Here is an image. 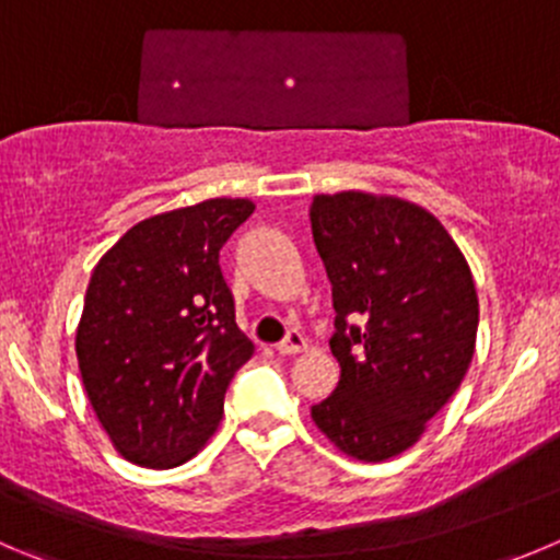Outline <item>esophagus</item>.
I'll return each mask as SVG.
<instances>
[{
  "label": "esophagus",
  "mask_w": 560,
  "mask_h": 560,
  "mask_svg": "<svg viewBox=\"0 0 560 560\" xmlns=\"http://www.w3.org/2000/svg\"><path fill=\"white\" fill-rule=\"evenodd\" d=\"M306 348V339H304V334L301 331H295V328H292L290 334H287L284 339H281L279 345H276V351L281 353V357H295V353H301Z\"/></svg>",
  "instance_id": "obj_1"
}]
</instances>
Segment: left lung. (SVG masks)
I'll use <instances>...</instances> for the list:
<instances>
[{"label": "left lung", "instance_id": "left-lung-1", "mask_svg": "<svg viewBox=\"0 0 560 560\" xmlns=\"http://www.w3.org/2000/svg\"><path fill=\"white\" fill-rule=\"evenodd\" d=\"M312 237L334 298V395L315 425L359 462L409 451L467 375L478 292L447 229L417 203L345 190L315 196Z\"/></svg>", "mask_w": 560, "mask_h": 560}]
</instances>
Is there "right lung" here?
<instances>
[{"instance_id": "1", "label": "right lung", "mask_w": 560, "mask_h": 560, "mask_svg": "<svg viewBox=\"0 0 560 560\" xmlns=\"http://www.w3.org/2000/svg\"><path fill=\"white\" fill-rule=\"evenodd\" d=\"M250 212L248 198H209L145 218L93 268L77 359L127 462L179 467L218 431L229 381L254 357L218 256Z\"/></svg>"}]
</instances>
